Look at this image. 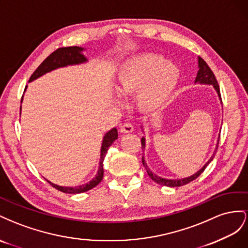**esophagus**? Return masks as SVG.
<instances>
[{
  "label": "esophagus",
  "mask_w": 248,
  "mask_h": 248,
  "mask_svg": "<svg viewBox=\"0 0 248 248\" xmlns=\"http://www.w3.org/2000/svg\"><path fill=\"white\" fill-rule=\"evenodd\" d=\"M133 131H134V126L130 123L124 124L122 126H120V132L122 133H132Z\"/></svg>",
  "instance_id": "1"
}]
</instances>
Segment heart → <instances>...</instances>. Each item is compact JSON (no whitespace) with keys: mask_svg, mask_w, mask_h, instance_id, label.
<instances>
[{"mask_svg":"<svg viewBox=\"0 0 248 248\" xmlns=\"http://www.w3.org/2000/svg\"><path fill=\"white\" fill-rule=\"evenodd\" d=\"M180 81V69L158 55H142L126 61L119 68L115 89L126 96L137 91L136 104L143 111L163 106Z\"/></svg>","mask_w":248,"mask_h":248,"instance_id":"b5f03b06","label":"heart"}]
</instances>
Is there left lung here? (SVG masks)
Returning <instances> with one entry per match:
<instances>
[{"label": "left lung", "instance_id": "8db88e82", "mask_svg": "<svg viewBox=\"0 0 248 248\" xmlns=\"http://www.w3.org/2000/svg\"><path fill=\"white\" fill-rule=\"evenodd\" d=\"M194 83H200V84H208V85H213L214 89L216 90V93L219 96V100L221 101V95H220V90H219V85L217 83V80L216 78L213 74V72H212L211 68L209 67V65L206 63V61H204L203 59H202L201 57H199V72H197V76L195 78V82ZM221 104H222V101H221ZM218 141H219V138H218ZM218 141H217V144H216V150L215 152L213 153V155H212V157L210 158V160L207 162L206 164H204L202 166V169H200L199 171L195 172L193 175H190L188 176V178H184V179H176V180H169V179H164V178H161V176L155 174L154 172H152V170L150 168H148L147 164L145 163V160H144V157H142V164L144 166V168L146 169V172L147 174L150 175V178L155 182L157 184H159V185L161 186H167V187H180V186H183V185H186V184L190 183L194 181L195 179L199 178V176L202 174V172L206 169V167L210 164V162L213 160V158L215 157V154H216V151L218 148ZM141 147L145 148V138L142 137L141 138Z\"/></svg>", "mask_w": 248, "mask_h": 248}]
</instances>
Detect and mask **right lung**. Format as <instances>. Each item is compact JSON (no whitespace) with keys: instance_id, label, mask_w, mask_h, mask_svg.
<instances>
[{"instance_id":"obj_1","label":"right lung","mask_w":248,"mask_h":248,"mask_svg":"<svg viewBox=\"0 0 248 248\" xmlns=\"http://www.w3.org/2000/svg\"><path fill=\"white\" fill-rule=\"evenodd\" d=\"M85 48L80 46H68V47H60L56 49L51 55L48 56L45 61L41 63V64L36 68V70L33 73L31 76L29 82H32L34 80L38 79L39 77L46 75V73L52 72L60 67H65L68 65H77V64H82V63L87 62L88 59L83 55V51ZM27 88V86H26ZM20 110H22V106H20ZM118 134L116 128H113L109 132L105 134L102 147H101V159H100V164H98L97 173L94 178L91 180L89 183L83 184L81 186H76V187H64V186H59L56 185V184L47 181L51 185L56 188L57 190L61 191V192L64 193H70V194H77V193H82L86 192V191L94 188L96 185L101 183L104 176V168H103V162L106 157V154L108 152V148L110 145L114 142L117 139Z\"/></svg>"}]
</instances>
